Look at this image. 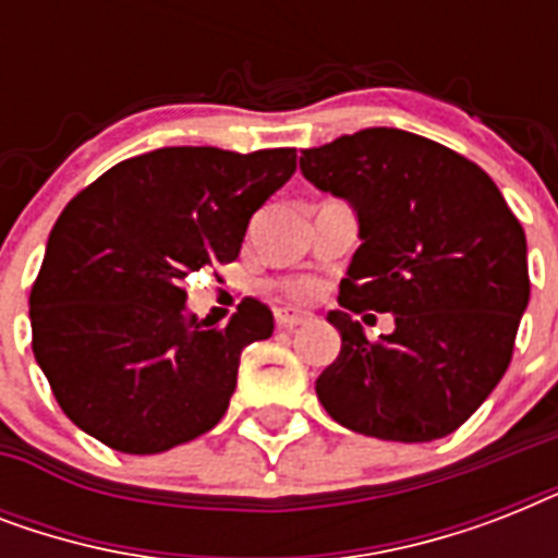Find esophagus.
<instances>
[{
    "label": "esophagus",
    "instance_id": "1",
    "mask_svg": "<svg viewBox=\"0 0 558 558\" xmlns=\"http://www.w3.org/2000/svg\"><path fill=\"white\" fill-rule=\"evenodd\" d=\"M310 318H313V315L304 313V310H295V306H283V310H278V324L283 330H292V327L306 324Z\"/></svg>",
    "mask_w": 558,
    "mask_h": 558
}]
</instances>
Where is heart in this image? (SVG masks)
<instances>
[{
  "instance_id": "1",
  "label": "heart",
  "mask_w": 558,
  "mask_h": 558,
  "mask_svg": "<svg viewBox=\"0 0 558 558\" xmlns=\"http://www.w3.org/2000/svg\"><path fill=\"white\" fill-rule=\"evenodd\" d=\"M298 292H301V295H306V292H313V283H298Z\"/></svg>"
}]
</instances>
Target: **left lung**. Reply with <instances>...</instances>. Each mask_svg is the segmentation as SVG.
Returning a JSON list of instances; mask_svg holds the SVG:
<instances>
[{
	"instance_id": "obj_1",
	"label": "left lung",
	"mask_w": 558,
	"mask_h": 558,
	"mask_svg": "<svg viewBox=\"0 0 558 558\" xmlns=\"http://www.w3.org/2000/svg\"><path fill=\"white\" fill-rule=\"evenodd\" d=\"M301 173L348 202L362 240L327 313L341 350L315 379L324 411L379 440L446 437L510 365L530 301L524 228L475 161L393 126L301 150ZM362 308L393 314L395 332L367 342Z\"/></svg>"
}]
</instances>
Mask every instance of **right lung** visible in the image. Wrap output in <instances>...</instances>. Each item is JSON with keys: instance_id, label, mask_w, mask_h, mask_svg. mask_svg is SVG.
<instances>
[{"instance_id": "add662e5", "label": "right lung", "mask_w": 558, "mask_h": 558, "mask_svg": "<svg viewBox=\"0 0 558 558\" xmlns=\"http://www.w3.org/2000/svg\"><path fill=\"white\" fill-rule=\"evenodd\" d=\"M292 173V147H161L65 205L31 289V332L77 428L116 451L159 454L222 420L240 353L269 339L275 318L248 298L226 327H208L182 280L234 260L252 214Z\"/></svg>"}]
</instances>
